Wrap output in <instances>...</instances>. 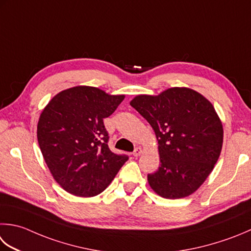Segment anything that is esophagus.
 Listing matches in <instances>:
<instances>
[{
    "instance_id": "1",
    "label": "esophagus",
    "mask_w": 251,
    "mask_h": 251,
    "mask_svg": "<svg viewBox=\"0 0 251 251\" xmlns=\"http://www.w3.org/2000/svg\"><path fill=\"white\" fill-rule=\"evenodd\" d=\"M141 153H142L141 148H140V147H137V148L134 150V152H132V155H134V156H139Z\"/></svg>"
}]
</instances>
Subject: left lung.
Returning <instances> with one entry per match:
<instances>
[{"label": "left lung", "mask_w": 251, "mask_h": 251, "mask_svg": "<svg viewBox=\"0 0 251 251\" xmlns=\"http://www.w3.org/2000/svg\"><path fill=\"white\" fill-rule=\"evenodd\" d=\"M130 105L153 128L161 165L148 174L161 197L184 198L195 193L218 162L223 127L213 105L197 91L171 88L159 96H137Z\"/></svg>", "instance_id": "left-lung-1"}]
</instances>
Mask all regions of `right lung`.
I'll list each match as a JSON object with an SVG mask.
<instances>
[{
  "instance_id": "right-lung-1",
  "label": "right lung",
  "mask_w": 251,
  "mask_h": 251,
  "mask_svg": "<svg viewBox=\"0 0 251 251\" xmlns=\"http://www.w3.org/2000/svg\"><path fill=\"white\" fill-rule=\"evenodd\" d=\"M124 96L106 95L95 87L64 90L40 115L38 142L44 161L67 193L93 197L104 190L128 160L107 146L103 120L114 113Z\"/></svg>"
}]
</instances>
